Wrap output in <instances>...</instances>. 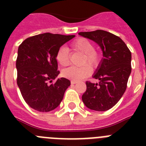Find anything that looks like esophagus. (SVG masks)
<instances>
[{
  "label": "esophagus",
  "mask_w": 146,
  "mask_h": 146,
  "mask_svg": "<svg viewBox=\"0 0 146 146\" xmlns=\"http://www.w3.org/2000/svg\"><path fill=\"white\" fill-rule=\"evenodd\" d=\"M77 82L76 80H72V81H71V84H72V85H73V84H76Z\"/></svg>",
  "instance_id": "obj_1"
}]
</instances>
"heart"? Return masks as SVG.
<instances>
[{"mask_svg":"<svg viewBox=\"0 0 146 146\" xmlns=\"http://www.w3.org/2000/svg\"><path fill=\"white\" fill-rule=\"evenodd\" d=\"M72 48L74 52H79L83 55L81 59V64L83 66L80 67L71 66L64 69L62 74L66 78L80 80L88 77L91 74L92 68H96L101 60L100 54L95 50L94 44L91 41L86 38L80 37L77 38L72 43ZM56 60L62 66H66L70 63V55L69 50L65 47L58 49L56 53ZM88 65H89L88 66Z\"/></svg>","mask_w":146,"mask_h":146,"instance_id":"heart-1","label":"heart"}]
</instances>
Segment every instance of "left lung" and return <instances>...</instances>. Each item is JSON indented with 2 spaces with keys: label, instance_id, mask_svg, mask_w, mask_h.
<instances>
[{
  "label": "left lung",
  "instance_id": "left-lung-1",
  "mask_svg": "<svg viewBox=\"0 0 146 146\" xmlns=\"http://www.w3.org/2000/svg\"><path fill=\"white\" fill-rule=\"evenodd\" d=\"M79 35L97 43L104 57L93 76L99 83L86 82L82 102L89 109L106 111L118 103L126 91L131 71V52L120 37L105 31L80 32Z\"/></svg>",
  "mask_w": 146,
  "mask_h": 146
}]
</instances>
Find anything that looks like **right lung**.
<instances>
[{"instance_id":"right-lung-1","label":"right lung","mask_w":146,"mask_h":146,"mask_svg":"<svg viewBox=\"0 0 146 146\" xmlns=\"http://www.w3.org/2000/svg\"><path fill=\"white\" fill-rule=\"evenodd\" d=\"M74 35L42 33L29 37L19 46L17 82L25 102L39 112H50L58 106L71 82L58 75L56 53Z\"/></svg>"}]
</instances>
